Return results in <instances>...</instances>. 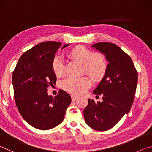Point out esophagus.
<instances>
[{
  "instance_id": "1",
  "label": "esophagus",
  "mask_w": 152,
  "mask_h": 152,
  "mask_svg": "<svg viewBox=\"0 0 152 152\" xmlns=\"http://www.w3.org/2000/svg\"><path fill=\"white\" fill-rule=\"evenodd\" d=\"M71 98H72V101H75V100H76L77 99H78V96H76V95L72 94V95H71Z\"/></svg>"
}]
</instances>
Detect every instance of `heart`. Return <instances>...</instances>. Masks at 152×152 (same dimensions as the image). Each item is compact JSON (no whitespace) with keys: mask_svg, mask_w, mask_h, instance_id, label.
Masks as SVG:
<instances>
[{"mask_svg":"<svg viewBox=\"0 0 152 152\" xmlns=\"http://www.w3.org/2000/svg\"><path fill=\"white\" fill-rule=\"evenodd\" d=\"M67 57L82 64L83 70L94 81L101 80L107 70V60L104 54L94 53L83 45H77L66 53ZM53 73L56 76L63 75V61L59 57L53 58L51 63ZM91 86V80L88 76L68 77L62 82V87L66 91L74 94L84 92Z\"/></svg>","mask_w":152,"mask_h":152,"instance_id":"1","label":"heart"}]
</instances>
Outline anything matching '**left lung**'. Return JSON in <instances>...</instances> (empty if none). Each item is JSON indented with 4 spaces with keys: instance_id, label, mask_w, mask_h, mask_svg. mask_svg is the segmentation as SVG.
<instances>
[{
    "instance_id": "8db88e82",
    "label": "left lung",
    "mask_w": 152,
    "mask_h": 152,
    "mask_svg": "<svg viewBox=\"0 0 152 152\" xmlns=\"http://www.w3.org/2000/svg\"><path fill=\"white\" fill-rule=\"evenodd\" d=\"M104 54L109 61L107 70L97 88L96 95H102V101L88 99L84 110L85 122L97 131L110 129L131 109L134 100L138 75L133 61L117 45L101 42L92 45Z\"/></svg>"
}]
</instances>
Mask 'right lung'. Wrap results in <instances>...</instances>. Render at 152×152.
Wrapping results in <instances>:
<instances>
[{
	"label": "right lung",
	"mask_w": 152,
	"mask_h": 152,
	"mask_svg": "<svg viewBox=\"0 0 152 152\" xmlns=\"http://www.w3.org/2000/svg\"><path fill=\"white\" fill-rule=\"evenodd\" d=\"M70 44L64 45L62 49ZM61 45L56 42L36 45L23 54L12 72L14 98L18 110L30 125L41 130L56 127L63 121L71 103L70 94L60 90L49 96L48 87L56 83L51 63Z\"/></svg>",
	"instance_id": "add662e5"
}]
</instances>
